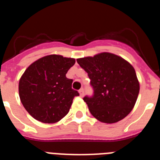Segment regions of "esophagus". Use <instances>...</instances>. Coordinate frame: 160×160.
Returning a JSON list of instances; mask_svg holds the SVG:
<instances>
[{
	"mask_svg": "<svg viewBox=\"0 0 160 160\" xmlns=\"http://www.w3.org/2000/svg\"><path fill=\"white\" fill-rule=\"evenodd\" d=\"M79 94H80V96L81 97H82L83 95H84V89H83V88L79 90Z\"/></svg>",
	"mask_w": 160,
	"mask_h": 160,
	"instance_id": "34e87169",
	"label": "esophagus"
}]
</instances>
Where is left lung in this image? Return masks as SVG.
<instances>
[{
  "label": "left lung",
  "instance_id": "8db88e82",
  "mask_svg": "<svg viewBox=\"0 0 160 160\" xmlns=\"http://www.w3.org/2000/svg\"><path fill=\"white\" fill-rule=\"evenodd\" d=\"M91 79V96L86 95L91 115L101 122L115 123L125 118L134 106L139 83L133 67L117 55L103 52L77 60Z\"/></svg>",
  "mask_w": 160,
  "mask_h": 160
}]
</instances>
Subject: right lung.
Here are the masks:
<instances>
[{"instance_id": "obj_1", "label": "right lung", "mask_w": 160, "mask_h": 160, "mask_svg": "<svg viewBox=\"0 0 160 160\" xmlns=\"http://www.w3.org/2000/svg\"><path fill=\"white\" fill-rule=\"evenodd\" d=\"M74 63L73 58L49 55L26 69L19 81V96L26 110L35 120L55 123L69 112L73 98L79 95L72 89L73 80L65 76Z\"/></svg>"}]
</instances>
